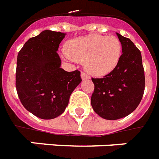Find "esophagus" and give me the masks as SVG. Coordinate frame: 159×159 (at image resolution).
Listing matches in <instances>:
<instances>
[{
    "label": "esophagus",
    "instance_id": "34e87169",
    "mask_svg": "<svg viewBox=\"0 0 159 159\" xmlns=\"http://www.w3.org/2000/svg\"><path fill=\"white\" fill-rule=\"evenodd\" d=\"M81 77H82V80L90 79L89 75L87 74V73H86V72H82V73H81Z\"/></svg>",
    "mask_w": 159,
    "mask_h": 159
}]
</instances>
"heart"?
<instances>
[{
	"label": "heart",
	"instance_id": "1",
	"mask_svg": "<svg viewBox=\"0 0 159 159\" xmlns=\"http://www.w3.org/2000/svg\"><path fill=\"white\" fill-rule=\"evenodd\" d=\"M121 43L116 36L92 34L67 41L65 57L84 62L85 68L94 76H104L113 71L121 57Z\"/></svg>",
	"mask_w": 159,
	"mask_h": 159
}]
</instances>
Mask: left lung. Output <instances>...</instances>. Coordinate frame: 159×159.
<instances>
[{
    "mask_svg": "<svg viewBox=\"0 0 159 159\" xmlns=\"http://www.w3.org/2000/svg\"><path fill=\"white\" fill-rule=\"evenodd\" d=\"M122 54L113 71L102 78H92V106L102 118L118 120L132 113L143 97L145 77L142 56L132 41L116 33Z\"/></svg>",
    "mask_w": 159,
    "mask_h": 159,
    "instance_id": "left-lung-1",
    "label": "left lung"
}]
</instances>
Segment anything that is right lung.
Masks as SVG:
<instances>
[{"mask_svg":"<svg viewBox=\"0 0 159 159\" xmlns=\"http://www.w3.org/2000/svg\"><path fill=\"white\" fill-rule=\"evenodd\" d=\"M64 33L43 30L30 38L17 56L16 86L24 107L35 116L51 120L64 112L70 96L82 82L78 70L60 67L57 54Z\"/></svg>","mask_w":159,"mask_h":159,"instance_id":"add662e5","label":"right lung"}]
</instances>
